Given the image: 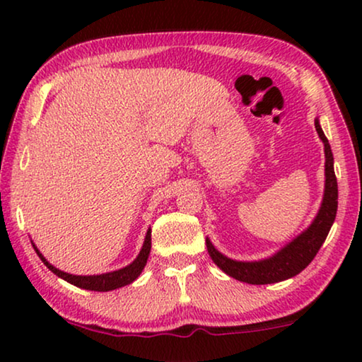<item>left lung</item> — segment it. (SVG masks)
<instances>
[{
	"mask_svg": "<svg viewBox=\"0 0 362 362\" xmlns=\"http://www.w3.org/2000/svg\"><path fill=\"white\" fill-rule=\"evenodd\" d=\"M315 128L325 145V192L318 214L293 240H290L274 255L262 260L244 262L229 259L212 245L209 237H206L207 252H209L212 262L232 279L250 285H267L288 280L311 264V260L318 254L320 247L326 240V235L334 222L336 211H338V181L334 175L333 153H331L328 138L321 130L318 118H315Z\"/></svg>",
	"mask_w": 362,
	"mask_h": 362,
	"instance_id": "left-lung-1",
	"label": "left lung"
}]
</instances>
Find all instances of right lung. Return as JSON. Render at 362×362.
Masks as SVG:
<instances>
[{"instance_id":"right-lung-1","label":"right lung","mask_w":362,"mask_h":362,"mask_svg":"<svg viewBox=\"0 0 362 362\" xmlns=\"http://www.w3.org/2000/svg\"><path fill=\"white\" fill-rule=\"evenodd\" d=\"M34 250L39 255V259L44 262V265L47 267L52 274H56L57 276H61L62 280L69 281V284L78 286V288L83 290H92V291H110V290H117L122 288V286L130 285L132 281H135L140 274L145 269L148 255H150L151 250V229L146 230L145 235V242H143V247L140 250V254L135 260L132 262L130 265L123 267V269L113 270V272H107V274H100V275H72L67 274V272H62L54 267L52 264H49L46 257H44L36 245L33 244Z\"/></svg>"}]
</instances>
